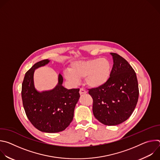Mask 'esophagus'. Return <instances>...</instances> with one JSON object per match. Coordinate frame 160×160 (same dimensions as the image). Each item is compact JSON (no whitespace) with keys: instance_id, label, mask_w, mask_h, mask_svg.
Returning a JSON list of instances; mask_svg holds the SVG:
<instances>
[{"instance_id":"esophagus-1","label":"esophagus","mask_w":160,"mask_h":160,"mask_svg":"<svg viewBox=\"0 0 160 160\" xmlns=\"http://www.w3.org/2000/svg\"><path fill=\"white\" fill-rule=\"evenodd\" d=\"M87 93V91L83 88H81L80 89V94H84Z\"/></svg>"}]
</instances>
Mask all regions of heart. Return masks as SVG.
<instances>
[{
  "label": "heart",
  "instance_id": "b5f03b06",
  "mask_svg": "<svg viewBox=\"0 0 160 160\" xmlns=\"http://www.w3.org/2000/svg\"><path fill=\"white\" fill-rule=\"evenodd\" d=\"M111 62L106 58H96L73 62L70 70L64 72L66 80L76 83L85 77V83L90 87H98L104 84L109 78Z\"/></svg>",
  "mask_w": 160,
  "mask_h": 160
}]
</instances>
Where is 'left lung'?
<instances>
[{
  "label": "left lung",
  "instance_id": "obj_1",
  "mask_svg": "<svg viewBox=\"0 0 160 160\" xmlns=\"http://www.w3.org/2000/svg\"><path fill=\"white\" fill-rule=\"evenodd\" d=\"M113 66L108 81L97 88L88 89L93 99L96 118L112 126L126 121L132 114L139 98V85L134 70L123 58L111 53Z\"/></svg>",
  "mask_w": 160,
  "mask_h": 160
}]
</instances>
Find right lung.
<instances>
[{"label":"right lung","instance_id":"obj_1","mask_svg":"<svg viewBox=\"0 0 160 160\" xmlns=\"http://www.w3.org/2000/svg\"><path fill=\"white\" fill-rule=\"evenodd\" d=\"M49 62L48 59L40 61L26 73L22 83L21 97L31 123L41 132L56 133L65 130L72 122L80 89L64 88L62 77L59 74L58 84L54 89L38 92L33 84L34 71Z\"/></svg>","mask_w":160,"mask_h":160}]
</instances>
